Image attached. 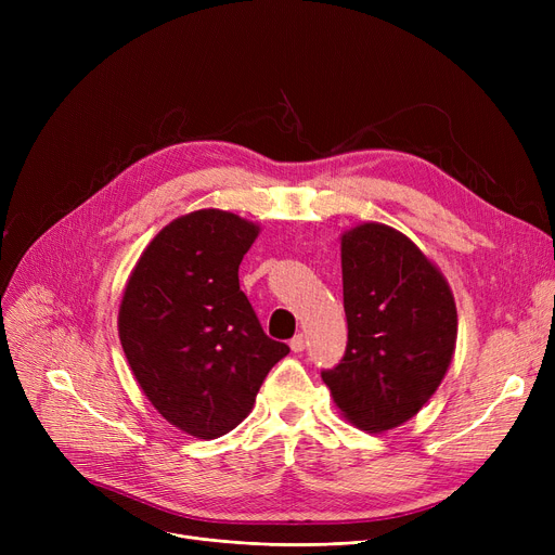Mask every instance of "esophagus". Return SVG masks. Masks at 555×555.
<instances>
[{
	"mask_svg": "<svg viewBox=\"0 0 555 555\" xmlns=\"http://www.w3.org/2000/svg\"><path fill=\"white\" fill-rule=\"evenodd\" d=\"M289 348H293L295 353H301L306 348V337L304 335H295L293 339H289Z\"/></svg>",
	"mask_w": 555,
	"mask_h": 555,
	"instance_id": "obj_1",
	"label": "esophagus"
}]
</instances>
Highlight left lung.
Instances as JSON below:
<instances>
[{
	"instance_id": "1",
	"label": "left lung",
	"mask_w": 555,
	"mask_h": 555,
	"mask_svg": "<svg viewBox=\"0 0 555 555\" xmlns=\"http://www.w3.org/2000/svg\"><path fill=\"white\" fill-rule=\"evenodd\" d=\"M348 344L324 371L339 414L364 431L414 418L456 348V304L439 266L402 231L360 222L339 236Z\"/></svg>"
}]
</instances>
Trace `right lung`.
Instances as JSON below:
<instances>
[{
  "label": "right lung",
  "instance_id": "add662e5",
  "mask_svg": "<svg viewBox=\"0 0 555 555\" xmlns=\"http://www.w3.org/2000/svg\"><path fill=\"white\" fill-rule=\"evenodd\" d=\"M260 224L222 209L168 222L132 268L119 339L143 396L178 429L211 441L241 425L289 348L262 333L238 283Z\"/></svg>",
  "mask_w": 555,
  "mask_h": 555
}]
</instances>
